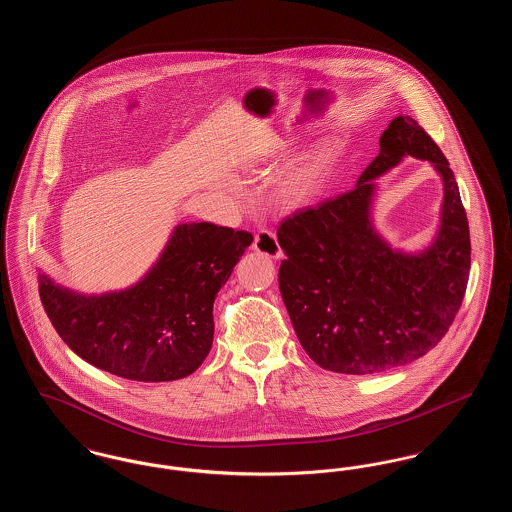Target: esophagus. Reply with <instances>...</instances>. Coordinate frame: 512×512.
Returning a JSON list of instances; mask_svg holds the SVG:
<instances>
[{
  "mask_svg": "<svg viewBox=\"0 0 512 512\" xmlns=\"http://www.w3.org/2000/svg\"><path fill=\"white\" fill-rule=\"evenodd\" d=\"M253 249L267 255L270 259H280L282 257V249L278 245L276 236L270 230H261L259 234H255V242H253Z\"/></svg>",
  "mask_w": 512,
  "mask_h": 512,
  "instance_id": "1",
  "label": "esophagus"
}]
</instances>
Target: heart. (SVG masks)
Segmentation results:
<instances>
[{"instance_id":"b5f03b06","label":"heart","mask_w":512,"mask_h":512,"mask_svg":"<svg viewBox=\"0 0 512 512\" xmlns=\"http://www.w3.org/2000/svg\"><path fill=\"white\" fill-rule=\"evenodd\" d=\"M303 138L305 134L299 132L278 138V142L280 146L290 149L301 144ZM340 157L341 146L338 142H326L311 149L282 174L274 188V199L286 209H297L315 201L334 178Z\"/></svg>"}]
</instances>
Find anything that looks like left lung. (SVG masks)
<instances>
[{
  "instance_id": "1",
  "label": "left lung",
  "mask_w": 512,
  "mask_h": 512,
  "mask_svg": "<svg viewBox=\"0 0 512 512\" xmlns=\"http://www.w3.org/2000/svg\"><path fill=\"white\" fill-rule=\"evenodd\" d=\"M403 156L430 160L444 180L437 240L420 254L393 250L371 224L373 178ZM286 259L278 286L293 330L318 366L380 374L436 347L461 309L470 272V232L455 174L411 117H395L357 186L278 228Z\"/></svg>"
}]
</instances>
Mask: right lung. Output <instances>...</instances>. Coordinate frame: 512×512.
Here are the masks:
<instances>
[{
    "label": "right lung",
    "instance_id": "add662e5",
    "mask_svg": "<svg viewBox=\"0 0 512 512\" xmlns=\"http://www.w3.org/2000/svg\"><path fill=\"white\" fill-rule=\"evenodd\" d=\"M251 242L249 232L213 222L178 224L132 288L82 295L40 274V299L86 363L136 382L186 378L211 351L215 297Z\"/></svg>",
    "mask_w": 512,
    "mask_h": 512
}]
</instances>
